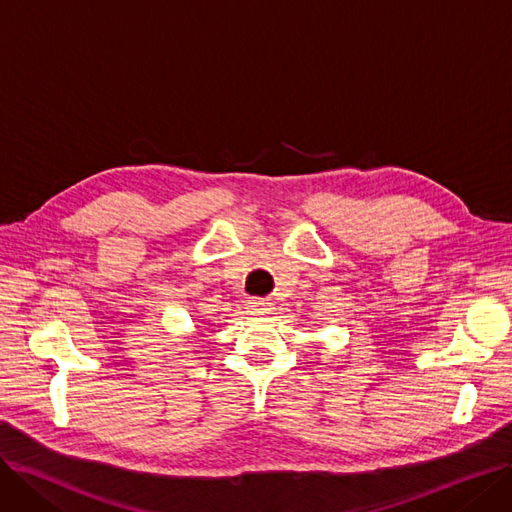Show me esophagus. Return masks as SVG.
I'll use <instances>...</instances> for the list:
<instances>
[{"instance_id": "esophagus-1", "label": "esophagus", "mask_w": 512, "mask_h": 512, "mask_svg": "<svg viewBox=\"0 0 512 512\" xmlns=\"http://www.w3.org/2000/svg\"><path fill=\"white\" fill-rule=\"evenodd\" d=\"M249 312L255 316H263L272 312V301L270 299H251L249 301Z\"/></svg>"}]
</instances>
